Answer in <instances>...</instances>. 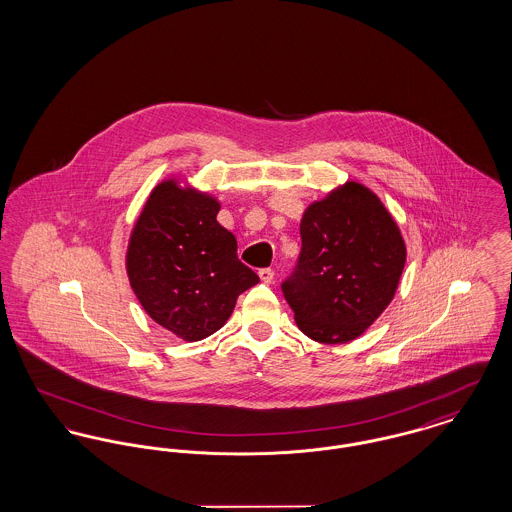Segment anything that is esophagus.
Wrapping results in <instances>:
<instances>
[{
  "label": "esophagus",
  "mask_w": 512,
  "mask_h": 512,
  "mask_svg": "<svg viewBox=\"0 0 512 512\" xmlns=\"http://www.w3.org/2000/svg\"><path fill=\"white\" fill-rule=\"evenodd\" d=\"M259 278H261V282L270 284V282L274 280V270H272V268H261V270H259Z\"/></svg>",
  "instance_id": "obj_1"
}]
</instances>
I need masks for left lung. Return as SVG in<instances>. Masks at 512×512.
Masks as SVG:
<instances>
[{
  "mask_svg": "<svg viewBox=\"0 0 512 512\" xmlns=\"http://www.w3.org/2000/svg\"><path fill=\"white\" fill-rule=\"evenodd\" d=\"M301 253L282 284L299 330L318 343L359 338L384 313L407 261L401 230L380 197L345 182L301 219Z\"/></svg>",
  "mask_w": 512,
  "mask_h": 512,
  "instance_id": "obj_1",
  "label": "left lung"
}]
</instances>
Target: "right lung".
Wrapping results in <instances>:
<instances>
[{"mask_svg": "<svg viewBox=\"0 0 512 512\" xmlns=\"http://www.w3.org/2000/svg\"><path fill=\"white\" fill-rule=\"evenodd\" d=\"M219 211L217 197L169 178L151 190L130 234V286L147 315L182 340L215 334L238 295L259 282Z\"/></svg>", "mask_w": 512, "mask_h": 512, "instance_id": "right-lung-1", "label": "right lung"}]
</instances>
